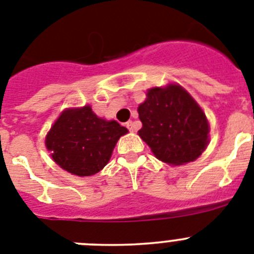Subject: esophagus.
<instances>
[{
  "label": "esophagus",
  "instance_id": "obj_1",
  "mask_svg": "<svg viewBox=\"0 0 254 254\" xmlns=\"http://www.w3.org/2000/svg\"><path fill=\"white\" fill-rule=\"evenodd\" d=\"M126 126H127V128L129 129V132H133L134 131V122L129 121V122L126 123Z\"/></svg>",
  "mask_w": 254,
  "mask_h": 254
}]
</instances>
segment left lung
Masks as SVG:
<instances>
[{
  "instance_id": "1",
  "label": "left lung",
  "mask_w": 254,
  "mask_h": 254,
  "mask_svg": "<svg viewBox=\"0 0 254 254\" xmlns=\"http://www.w3.org/2000/svg\"><path fill=\"white\" fill-rule=\"evenodd\" d=\"M138 105V136L152 154L169 165L196 160L208 143L207 118L196 100L178 84L152 87Z\"/></svg>"
}]
</instances>
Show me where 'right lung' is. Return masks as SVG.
Masks as SVG:
<instances>
[{
    "instance_id": "obj_1",
    "label": "right lung",
    "mask_w": 254,
    "mask_h": 254,
    "mask_svg": "<svg viewBox=\"0 0 254 254\" xmlns=\"http://www.w3.org/2000/svg\"><path fill=\"white\" fill-rule=\"evenodd\" d=\"M127 132L116 121L99 118L90 105L69 108L47 133L46 146L62 169L89 177L107 165L117 141Z\"/></svg>"
}]
</instances>
